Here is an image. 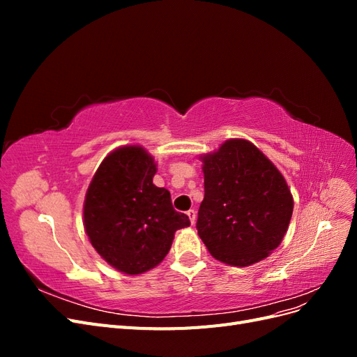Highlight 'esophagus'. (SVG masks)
I'll return each instance as SVG.
<instances>
[{
  "instance_id": "34e87169",
  "label": "esophagus",
  "mask_w": 357,
  "mask_h": 357,
  "mask_svg": "<svg viewBox=\"0 0 357 357\" xmlns=\"http://www.w3.org/2000/svg\"><path fill=\"white\" fill-rule=\"evenodd\" d=\"M188 215H189V219H190V223L195 225V222H197V211L193 210V208H190V210L188 211Z\"/></svg>"
}]
</instances>
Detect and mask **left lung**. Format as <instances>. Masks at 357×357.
Instances as JSON below:
<instances>
[{
	"instance_id": "1",
	"label": "left lung",
	"mask_w": 357,
	"mask_h": 357,
	"mask_svg": "<svg viewBox=\"0 0 357 357\" xmlns=\"http://www.w3.org/2000/svg\"><path fill=\"white\" fill-rule=\"evenodd\" d=\"M201 160L205 193L197 229L205 247L232 266L268 257L283 241L294 213L282 172L243 138L226 139Z\"/></svg>"
}]
</instances>
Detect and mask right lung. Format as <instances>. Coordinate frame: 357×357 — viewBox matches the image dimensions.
Wrapping results in <instances>:
<instances>
[{
	"mask_svg": "<svg viewBox=\"0 0 357 357\" xmlns=\"http://www.w3.org/2000/svg\"><path fill=\"white\" fill-rule=\"evenodd\" d=\"M156 164L142 146L119 147L101 162L86 192L83 225L104 261L128 275L143 274L168 255L177 229L190 225L153 185Z\"/></svg>",
	"mask_w": 357,
	"mask_h": 357,
	"instance_id": "obj_1",
	"label": "right lung"
}]
</instances>
